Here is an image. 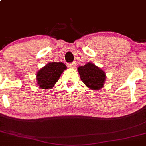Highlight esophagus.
<instances>
[{"mask_svg": "<svg viewBox=\"0 0 146 146\" xmlns=\"http://www.w3.org/2000/svg\"><path fill=\"white\" fill-rule=\"evenodd\" d=\"M68 67L70 68H75L76 67V64H75L74 62L73 63H70V64H68Z\"/></svg>", "mask_w": 146, "mask_h": 146, "instance_id": "obj_1", "label": "esophagus"}]
</instances>
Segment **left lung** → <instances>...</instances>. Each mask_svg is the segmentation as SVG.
Wrapping results in <instances>:
<instances>
[{
  "mask_svg": "<svg viewBox=\"0 0 146 146\" xmlns=\"http://www.w3.org/2000/svg\"><path fill=\"white\" fill-rule=\"evenodd\" d=\"M78 70L82 82L90 90H99L104 85L105 73L94 64L88 63L78 67Z\"/></svg>",
  "mask_w": 146,
  "mask_h": 146,
  "instance_id": "1",
  "label": "left lung"
}]
</instances>
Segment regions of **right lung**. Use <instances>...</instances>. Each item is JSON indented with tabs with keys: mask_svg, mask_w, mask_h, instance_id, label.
Wrapping results in <instances>:
<instances>
[{
	"mask_svg": "<svg viewBox=\"0 0 146 146\" xmlns=\"http://www.w3.org/2000/svg\"><path fill=\"white\" fill-rule=\"evenodd\" d=\"M66 69V66L61 62L47 64L37 73V80L42 89H51L59 80L61 73Z\"/></svg>",
	"mask_w": 146,
	"mask_h": 146,
	"instance_id": "obj_1",
	"label": "right lung"
}]
</instances>
